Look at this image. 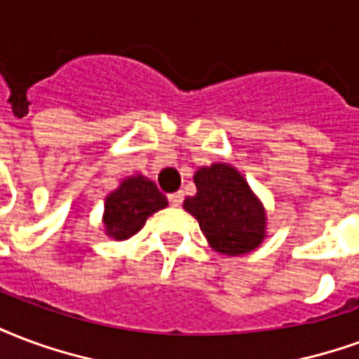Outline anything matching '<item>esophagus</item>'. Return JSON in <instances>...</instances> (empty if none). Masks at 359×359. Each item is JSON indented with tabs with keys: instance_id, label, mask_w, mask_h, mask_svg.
<instances>
[{
	"instance_id": "34e87169",
	"label": "esophagus",
	"mask_w": 359,
	"mask_h": 359,
	"mask_svg": "<svg viewBox=\"0 0 359 359\" xmlns=\"http://www.w3.org/2000/svg\"><path fill=\"white\" fill-rule=\"evenodd\" d=\"M169 205L172 207H180L182 205V200H184V196H182V192H175V194H169Z\"/></svg>"
}]
</instances>
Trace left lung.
<instances>
[{
    "label": "left lung",
    "mask_w": 359,
    "mask_h": 359,
    "mask_svg": "<svg viewBox=\"0 0 359 359\" xmlns=\"http://www.w3.org/2000/svg\"><path fill=\"white\" fill-rule=\"evenodd\" d=\"M196 196L184 209L200 222L201 232L215 251L243 255L264 238V209L233 167L215 163L194 175Z\"/></svg>",
    "instance_id": "1"
}]
</instances>
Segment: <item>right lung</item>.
I'll return each instance as SVG.
<instances>
[{"label":"right lung","instance_id":"1","mask_svg":"<svg viewBox=\"0 0 359 359\" xmlns=\"http://www.w3.org/2000/svg\"><path fill=\"white\" fill-rule=\"evenodd\" d=\"M167 205L163 194L152 180L131 177L106 198L104 224L108 236L127 240L144 226L146 219Z\"/></svg>","mask_w":359,"mask_h":359}]
</instances>
